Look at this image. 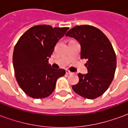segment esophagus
Segmentation results:
<instances>
[{"instance_id": "esophagus-1", "label": "esophagus", "mask_w": 128, "mask_h": 128, "mask_svg": "<svg viewBox=\"0 0 128 128\" xmlns=\"http://www.w3.org/2000/svg\"><path fill=\"white\" fill-rule=\"evenodd\" d=\"M66 74H72V72H71L70 71H69V70H66Z\"/></svg>"}]
</instances>
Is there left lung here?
<instances>
[{
  "mask_svg": "<svg viewBox=\"0 0 128 128\" xmlns=\"http://www.w3.org/2000/svg\"><path fill=\"white\" fill-rule=\"evenodd\" d=\"M65 36L75 38L81 46V59H87L86 74H78L79 82L72 86L79 96L97 98L108 89L113 80L116 66V54L111 43L102 30L90 25L72 28Z\"/></svg>",
  "mask_w": 128,
  "mask_h": 128,
  "instance_id": "obj_1",
  "label": "left lung"
}]
</instances>
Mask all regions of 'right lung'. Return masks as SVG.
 <instances>
[{
    "label": "right lung",
    "instance_id": "obj_1",
    "mask_svg": "<svg viewBox=\"0 0 128 128\" xmlns=\"http://www.w3.org/2000/svg\"><path fill=\"white\" fill-rule=\"evenodd\" d=\"M68 29L36 25L20 37L14 50L13 65L17 82L27 96L47 98L53 93L58 78L65 74V70L52 68L48 59Z\"/></svg>",
    "mask_w": 128,
    "mask_h": 128
}]
</instances>
